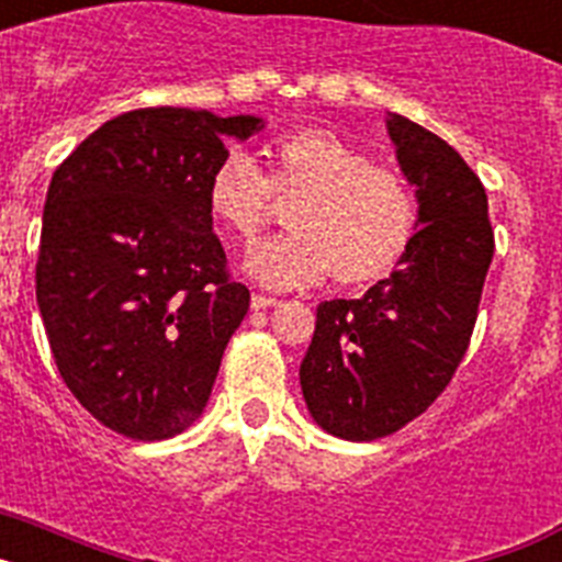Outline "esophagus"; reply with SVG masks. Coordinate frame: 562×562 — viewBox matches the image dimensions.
Listing matches in <instances>:
<instances>
[{
    "label": "esophagus",
    "instance_id": "34e87169",
    "mask_svg": "<svg viewBox=\"0 0 562 562\" xmlns=\"http://www.w3.org/2000/svg\"><path fill=\"white\" fill-rule=\"evenodd\" d=\"M276 304H278V297L261 295V292H252V297H250L252 310H270V306H276Z\"/></svg>",
    "mask_w": 562,
    "mask_h": 562
}]
</instances>
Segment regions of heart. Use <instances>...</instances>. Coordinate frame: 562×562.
<instances>
[{"instance_id": "obj_1", "label": "heart", "mask_w": 562, "mask_h": 562, "mask_svg": "<svg viewBox=\"0 0 562 562\" xmlns=\"http://www.w3.org/2000/svg\"><path fill=\"white\" fill-rule=\"evenodd\" d=\"M272 200L290 202V233L267 238L245 267L267 286H310L335 276L342 286L389 278L416 233V196L400 171L374 166L340 134L292 128L265 146V171L227 154L207 180V211L233 238L252 241Z\"/></svg>"}]
</instances>
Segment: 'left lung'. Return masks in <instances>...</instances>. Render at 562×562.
I'll list each match as a JSON object with an SVG mask.
<instances>
[{"label": "left lung", "mask_w": 562, "mask_h": 562, "mask_svg": "<svg viewBox=\"0 0 562 562\" xmlns=\"http://www.w3.org/2000/svg\"><path fill=\"white\" fill-rule=\"evenodd\" d=\"M405 180L416 188L414 241L362 297L324 301L301 362L312 419L337 439L396 434L448 389L470 346L493 261L486 191L453 146L389 114Z\"/></svg>", "instance_id": "obj_1"}]
</instances>
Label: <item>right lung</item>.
<instances>
[{"label": "right lung", "instance_id": "1", "mask_svg": "<svg viewBox=\"0 0 562 562\" xmlns=\"http://www.w3.org/2000/svg\"><path fill=\"white\" fill-rule=\"evenodd\" d=\"M256 114L134 109L92 132L47 188L36 301L67 389L137 441L200 419L250 306L227 276L207 180Z\"/></svg>", "mask_w": 562, "mask_h": 562}]
</instances>
